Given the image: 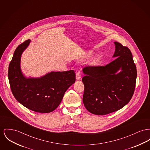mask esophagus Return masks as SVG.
Instances as JSON below:
<instances>
[{
    "instance_id": "esophagus-1",
    "label": "esophagus",
    "mask_w": 150,
    "mask_h": 150,
    "mask_svg": "<svg viewBox=\"0 0 150 150\" xmlns=\"http://www.w3.org/2000/svg\"><path fill=\"white\" fill-rule=\"evenodd\" d=\"M76 79L77 80H79L81 79V75L79 72H76Z\"/></svg>"
}]
</instances>
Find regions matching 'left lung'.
<instances>
[{"mask_svg":"<svg viewBox=\"0 0 150 150\" xmlns=\"http://www.w3.org/2000/svg\"><path fill=\"white\" fill-rule=\"evenodd\" d=\"M115 60L105 66L86 67L83 101L90 113L105 115L126 105L132 97L137 75L130 49L114 42Z\"/></svg>","mask_w":150,"mask_h":150,"instance_id":"8db88e82","label":"left lung"}]
</instances>
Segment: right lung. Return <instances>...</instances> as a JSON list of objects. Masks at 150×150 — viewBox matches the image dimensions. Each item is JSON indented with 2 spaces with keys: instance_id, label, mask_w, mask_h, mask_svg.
Here are the masks:
<instances>
[{
  "instance_id": "1",
  "label": "right lung",
  "mask_w": 150,
  "mask_h": 150,
  "mask_svg": "<svg viewBox=\"0 0 150 150\" xmlns=\"http://www.w3.org/2000/svg\"><path fill=\"white\" fill-rule=\"evenodd\" d=\"M30 42L28 40L14 52L8 72L10 87L18 102L28 109L50 113L59 106L66 91L75 82V74L72 70L51 71L38 78L25 76L21 69V58Z\"/></svg>"
}]
</instances>
